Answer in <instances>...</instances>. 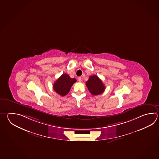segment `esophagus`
I'll use <instances>...</instances> for the list:
<instances>
[{
	"instance_id": "obj_1",
	"label": "esophagus",
	"mask_w": 159,
	"mask_h": 159,
	"mask_svg": "<svg viewBox=\"0 0 159 159\" xmlns=\"http://www.w3.org/2000/svg\"><path fill=\"white\" fill-rule=\"evenodd\" d=\"M78 81H79V82H81L82 79H81V77H79V78H78Z\"/></svg>"
}]
</instances>
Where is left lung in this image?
I'll return each instance as SVG.
<instances>
[{"label": "left lung", "mask_w": 159, "mask_h": 159, "mask_svg": "<svg viewBox=\"0 0 159 159\" xmlns=\"http://www.w3.org/2000/svg\"><path fill=\"white\" fill-rule=\"evenodd\" d=\"M86 86L91 94L94 96L101 94L105 89V87L102 81L97 75L90 76L86 82Z\"/></svg>", "instance_id": "8db88e82"}]
</instances>
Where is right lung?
Segmentation results:
<instances>
[{
	"mask_svg": "<svg viewBox=\"0 0 159 159\" xmlns=\"http://www.w3.org/2000/svg\"><path fill=\"white\" fill-rule=\"evenodd\" d=\"M76 81V79H72L68 75L63 74L55 81L53 89L60 96H64L68 94L72 85Z\"/></svg>",
	"mask_w": 159,
	"mask_h": 159,
	"instance_id": "right-lung-1",
	"label": "right lung"
}]
</instances>
